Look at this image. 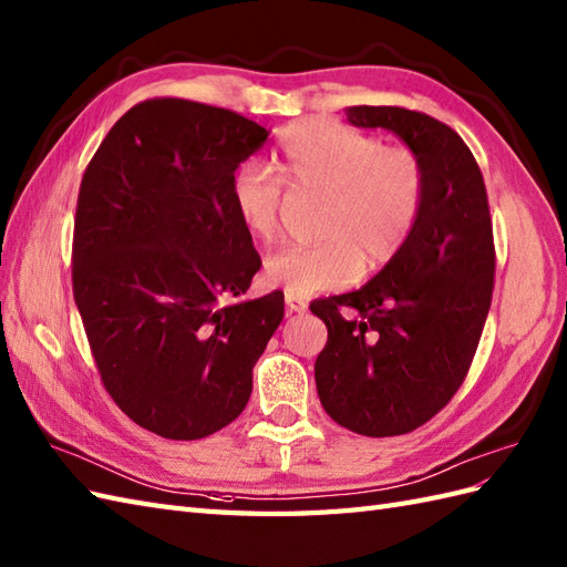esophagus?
I'll list each match as a JSON object with an SVG mask.
<instances>
[{
    "instance_id": "34e87169",
    "label": "esophagus",
    "mask_w": 567,
    "mask_h": 567,
    "mask_svg": "<svg viewBox=\"0 0 567 567\" xmlns=\"http://www.w3.org/2000/svg\"><path fill=\"white\" fill-rule=\"evenodd\" d=\"M285 305H287L289 313H299V311L307 309V301L301 297H295V295H285Z\"/></svg>"
}]
</instances>
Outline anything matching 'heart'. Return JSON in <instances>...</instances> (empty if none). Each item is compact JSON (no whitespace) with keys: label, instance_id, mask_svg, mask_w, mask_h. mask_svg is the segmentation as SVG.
Instances as JSON below:
<instances>
[{"label":"heart","instance_id":"b5f03b06","mask_svg":"<svg viewBox=\"0 0 567 567\" xmlns=\"http://www.w3.org/2000/svg\"><path fill=\"white\" fill-rule=\"evenodd\" d=\"M275 171L241 164L231 178V205L256 239L278 229L285 184L323 193L316 234L323 241L287 246L262 266L268 287L309 297L346 287L360 270L377 272L411 244L425 213L427 171L420 154L386 147L377 135L343 123L305 121L289 125L275 152Z\"/></svg>","mask_w":567,"mask_h":567}]
</instances>
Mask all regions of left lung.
Listing matches in <instances>:
<instances>
[{"label":"left lung","mask_w":567,"mask_h":567,"mask_svg":"<svg viewBox=\"0 0 567 567\" xmlns=\"http://www.w3.org/2000/svg\"><path fill=\"white\" fill-rule=\"evenodd\" d=\"M420 154L427 200L405 251L348 295L311 301L328 328L313 364L321 405L364 437L425 425L464 384L493 299L495 244L483 174L450 125L399 105H350Z\"/></svg>","instance_id":"1"}]
</instances>
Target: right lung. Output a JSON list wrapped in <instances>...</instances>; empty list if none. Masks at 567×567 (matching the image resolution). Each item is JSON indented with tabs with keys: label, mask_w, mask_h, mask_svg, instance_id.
<instances>
[{
	"label": "right lung",
	"mask_w": 567,
	"mask_h": 567,
	"mask_svg": "<svg viewBox=\"0 0 567 567\" xmlns=\"http://www.w3.org/2000/svg\"><path fill=\"white\" fill-rule=\"evenodd\" d=\"M268 130L217 105L150 99L105 135L79 188L72 289L105 391L144 430L203 440L241 415L282 292L229 301L260 256L231 178Z\"/></svg>",
	"instance_id": "right-lung-1"
}]
</instances>
